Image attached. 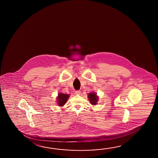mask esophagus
I'll return each mask as SVG.
<instances>
[{"mask_svg": "<svg viewBox=\"0 0 158 158\" xmlns=\"http://www.w3.org/2000/svg\"><path fill=\"white\" fill-rule=\"evenodd\" d=\"M75 94H77V95H80V90L75 91Z\"/></svg>", "mask_w": 158, "mask_h": 158, "instance_id": "1", "label": "esophagus"}]
</instances>
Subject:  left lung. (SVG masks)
<instances>
[{"instance_id": "1", "label": "left lung", "mask_w": 158, "mask_h": 158, "mask_svg": "<svg viewBox=\"0 0 158 158\" xmlns=\"http://www.w3.org/2000/svg\"><path fill=\"white\" fill-rule=\"evenodd\" d=\"M88 98L89 99V101L90 102L91 104L92 105H96L97 104V101L98 100V98L95 93H92L89 94Z\"/></svg>"}]
</instances>
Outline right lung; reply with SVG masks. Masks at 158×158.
<instances>
[{
    "instance_id": "obj_1",
    "label": "right lung",
    "mask_w": 158,
    "mask_h": 158,
    "mask_svg": "<svg viewBox=\"0 0 158 158\" xmlns=\"http://www.w3.org/2000/svg\"><path fill=\"white\" fill-rule=\"evenodd\" d=\"M69 98V95L65 94L59 93L58 99V104L60 106H62L65 104L67 101L68 98Z\"/></svg>"
}]
</instances>
